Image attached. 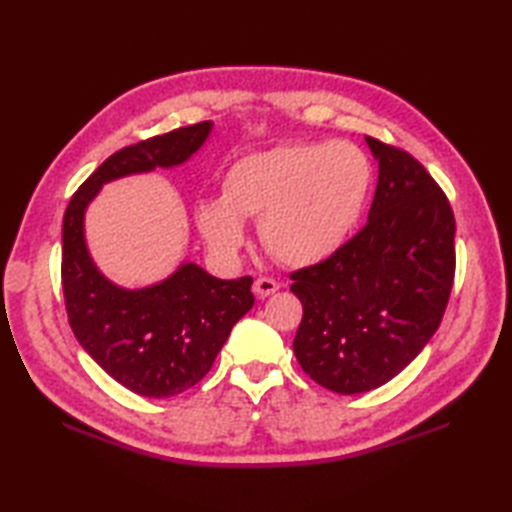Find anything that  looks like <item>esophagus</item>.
Segmentation results:
<instances>
[{
  "label": "esophagus",
  "mask_w": 512,
  "mask_h": 512,
  "mask_svg": "<svg viewBox=\"0 0 512 512\" xmlns=\"http://www.w3.org/2000/svg\"><path fill=\"white\" fill-rule=\"evenodd\" d=\"M279 290V284L275 279H270V277H259L255 284H253V292L255 295L259 297V299H264V297H270L273 295V292H277Z\"/></svg>",
  "instance_id": "obj_1"
}]
</instances>
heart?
Masks as SVG:
<instances>
[{"label": "heart", "instance_id": "heart-1", "mask_svg": "<svg viewBox=\"0 0 512 512\" xmlns=\"http://www.w3.org/2000/svg\"><path fill=\"white\" fill-rule=\"evenodd\" d=\"M372 189V165L347 140H299L237 158L222 176V198L195 206V224L217 259L246 244L248 217L277 262L317 266L350 239Z\"/></svg>", "mask_w": 512, "mask_h": 512}]
</instances>
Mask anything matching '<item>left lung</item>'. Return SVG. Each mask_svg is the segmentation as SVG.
Listing matches in <instances>:
<instances>
[{
  "label": "left lung",
  "mask_w": 512,
  "mask_h": 512,
  "mask_svg": "<svg viewBox=\"0 0 512 512\" xmlns=\"http://www.w3.org/2000/svg\"><path fill=\"white\" fill-rule=\"evenodd\" d=\"M365 143L378 162L365 228L290 275L303 306L292 350L314 383L345 396L389 383L422 352L455 273V220L442 189L407 151Z\"/></svg>",
  "instance_id": "1"
}]
</instances>
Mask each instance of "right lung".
Wrapping results in <instances>:
<instances>
[{
	"mask_svg": "<svg viewBox=\"0 0 512 512\" xmlns=\"http://www.w3.org/2000/svg\"><path fill=\"white\" fill-rule=\"evenodd\" d=\"M211 132L206 121L116 151L81 184L63 215L61 277L74 336L114 380L147 398H169L200 383L233 325L253 308V277L217 279L184 259L156 284L118 286L92 259L85 213L107 182L180 167Z\"/></svg>",
	"mask_w": 512,
	"mask_h": 512,
	"instance_id": "obj_1",
	"label": "right lung"
}]
</instances>
